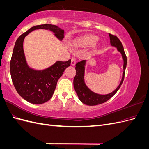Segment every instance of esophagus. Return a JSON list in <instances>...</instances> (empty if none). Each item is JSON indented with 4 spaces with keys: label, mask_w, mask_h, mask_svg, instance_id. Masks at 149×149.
<instances>
[{
    "label": "esophagus",
    "mask_w": 149,
    "mask_h": 149,
    "mask_svg": "<svg viewBox=\"0 0 149 149\" xmlns=\"http://www.w3.org/2000/svg\"><path fill=\"white\" fill-rule=\"evenodd\" d=\"M76 58H72V59H71V65H73V66L75 65H76Z\"/></svg>",
    "instance_id": "esophagus-1"
}]
</instances>
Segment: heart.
I'll return each instance as SVG.
<instances>
[{
    "instance_id": "heart-1",
    "label": "heart",
    "mask_w": 149,
    "mask_h": 149,
    "mask_svg": "<svg viewBox=\"0 0 149 149\" xmlns=\"http://www.w3.org/2000/svg\"><path fill=\"white\" fill-rule=\"evenodd\" d=\"M97 37L94 35H86L76 40L75 45L78 47H88L95 44L97 41Z\"/></svg>"
}]
</instances>
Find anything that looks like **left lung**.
<instances>
[{"instance_id":"8db88e82","label":"left lung","mask_w":149,"mask_h":149,"mask_svg":"<svg viewBox=\"0 0 149 149\" xmlns=\"http://www.w3.org/2000/svg\"><path fill=\"white\" fill-rule=\"evenodd\" d=\"M109 35L111 45L116 47L118 50L121 53L122 56H123V59L124 60V72L123 74V78H122V80L119 86L113 92L108 94H105V95H102V94L95 93L91 91L86 86V85L84 83V70L86 60H82L79 62H78L76 64L75 67L76 74L73 81L74 88L79 100L83 104H85L88 106L98 105L109 100L118 91L120 86L124 81L125 70L126 68V66H127V57H126L124 49L120 40L116 35H113L110 33H109Z\"/></svg>"}]
</instances>
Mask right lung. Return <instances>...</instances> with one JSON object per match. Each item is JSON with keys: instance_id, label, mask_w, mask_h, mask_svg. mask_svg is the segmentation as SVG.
Wrapping results in <instances>:
<instances>
[{"instance_id": "add662e5", "label": "right lung", "mask_w": 149, "mask_h": 149, "mask_svg": "<svg viewBox=\"0 0 149 149\" xmlns=\"http://www.w3.org/2000/svg\"><path fill=\"white\" fill-rule=\"evenodd\" d=\"M37 29L51 30L60 40L64 38V30L55 25L43 24L30 28L17 40L10 60V71L12 83L19 95L30 103L40 104L52 98L58 81L66 68L70 66L71 60L58 61L42 71L29 68L25 60L23 43L25 36Z\"/></svg>"}]
</instances>
